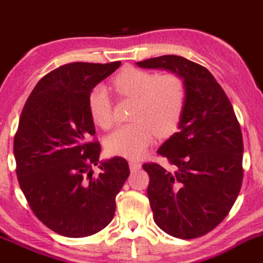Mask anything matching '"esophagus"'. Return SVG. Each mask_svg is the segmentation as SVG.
<instances>
[{
  "instance_id": "1",
  "label": "esophagus",
  "mask_w": 263,
  "mask_h": 263,
  "mask_svg": "<svg viewBox=\"0 0 263 263\" xmlns=\"http://www.w3.org/2000/svg\"><path fill=\"white\" fill-rule=\"evenodd\" d=\"M140 167H141V163H140V162L129 161V170H131V173H135V171L139 170Z\"/></svg>"
}]
</instances>
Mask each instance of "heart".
Returning a JSON list of instances; mask_svg holds the SVG:
<instances>
[{"label": "heart", "instance_id": "heart-1", "mask_svg": "<svg viewBox=\"0 0 263 263\" xmlns=\"http://www.w3.org/2000/svg\"><path fill=\"white\" fill-rule=\"evenodd\" d=\"M112 87L120 97L132 98L135 104L131 123L117 127L105 140L109 154L136 159L145 153L156 136L167 137L178 128L187 100L185 84L179 75H156L129 66L114 76ZM87 107L96 126L104 129L111 126V102L106 88H93Z\"/></svg>", "mask_w": 263, "mask_h": 263}]
</instances>
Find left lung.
Listing matches in <instances>:
<instances>
[{
    "instance_id": "obj_1",
    "label": "left lung",
    "mask_w": 263,
    "mask_h": 263,
    "mask_svg": "<svg viewBox=\"0 0 263 263\" xmlns=\"http://www.w3.org/2000/svg\"><path fill=\"white\" fill-rule=\"evenodd\" d=\"M178 73L187 100L175 132L157 153L175 171L144 163L154 222L166 234L196 239L214 230L234 206L242 183V135L234 107L208 68L180 55L137 62Z\"/></svg>"
}]
</instances>
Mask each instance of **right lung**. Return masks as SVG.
Returning a JSON list of instances; mask_svg holds the SVG:
<instances>
[{
    "mask_svg": "<svg viewBox=\"0 0 263 263\" xmlns=\"http://www.w3.org/2000/svg\"><path fill=\"white\" fill-rule=\"evenodd\" d=\"M120 62L63 65L36 84L14 137L16 176L33 214L51 231L85 237L115 214V196L129 175L122 157L100 162L101 145L88 96ZM98 165L96 176L92 167Z\"/></svg>",
    "mask_w": 263,
    "mask_h": 263,
    "instance_id": "right-lung-1",
    "label": "right lung"
}]
</instances>
